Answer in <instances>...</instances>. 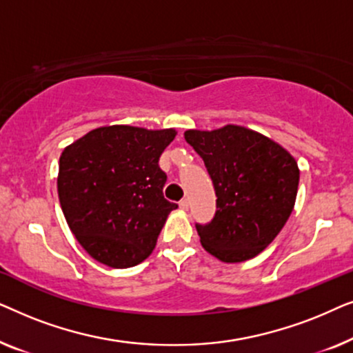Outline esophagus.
Returning a JSON list of instances; mask_svg holds the SVG:
<instances>
[{"mask_svg": "<svg viewBox=\"0 0 353 353\" xmlns=\"http://www.w3.org/2000/svg\"><path fill=\"white\" fill-rule=\"evenodd\" d=\"M188 207H190V201H188V199H181V201H180V209L188 210Z\"/></svg>", "mask_w": 353, "mask_h": 353, "instance_id": "esophagus-1", "label": "esophagus"}]
</instances>
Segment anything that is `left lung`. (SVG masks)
Returning a JSON list of instances; mask_svg holds the SVG:
<instances>
[{"label":"left lung","mask_w":353,"mask_h":353,"mask_svg":"<svg viewBox=\"0 0 353 353\" xmlns=\"http://www.w3.org/2000/svg\"><path fill=\"white\" fill-rule=\"evenodd\" d=\"M212 178L216 210L196 223L201 244L221 262H244L276 238L296 204L299 167L286 149L254 130L185 132Z\"/></svg>","instance_id":"obj_1"}]
</instances>
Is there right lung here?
<instances>
[{
    "label": "right lung",
    "instance_id": "right-lung-1",
    "mask_svg": "<svg viewBox=\"0 0 353 353\" xmlns=\"http://www.w3.org/2000/svg\"><path fill=\"white\" fill-rule=\"evenodd\" d=\"M173 128L112 125L91 130L59 159L57 192L67 225L99 263L128 268L146 260L176 204L163 197L159 157Z\"/></svg>",
    "mask_w": 353,
    "mask_h": 353
}]
</instances>
